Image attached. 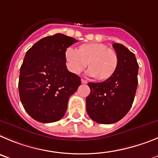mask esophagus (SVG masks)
<instances>
[{"label":"esophagus","instance_id":"1","mask_svg":"<svg viewBox=\"0 0 158 158\" xmlns=\"http://www.w3.org/2000/svg\"><path fill=\"white\" fill-rule=\"evenodd\" d=\"M81 82H82V83H83V84H86V83H87V81H86V79H81Z\"/></svg>","mask_w":158,"mask_h":158}]
</instances>
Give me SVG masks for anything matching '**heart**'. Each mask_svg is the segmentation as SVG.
Listing matches in <instances>:
<instances>
[{
  "instance_id": "obj_1",
  "label": "heart",
  "mask_w": 158,
  "mask_h": 158,
  "mask_svg": "<svg viewBox=\"0 0 158 158\" xmlns=\"http://www.w3.org/2000/svg\"><path fill=\"white\" fill-rule=\"evenodd\" d=\"M64 57L69 70L79 74L87 64L89 75L99 81L113 77L119 64V58L113 49L102 43L82 44L76 51L72 48L65 50Z\"/></svg>"
}]
</instances>
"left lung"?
<instances>
[{"label": "left lung", "instance_id": "8db88e82", "mask_svg": "<svg viewBox=\"0 0 158 158\" xmlns=\"http://www.w3.org/2000/svg\"><path fill=\"white\" fill-rule=\"evenodd\" d=\"M119 64L111 79L89 82L90 93L86 99V112L94 121L114 123L128 113L138 86L139 64L133 52L119 43L113 45Z\"/></svg>", "mask_w": 158, "mask_h": 158}]
</instances>
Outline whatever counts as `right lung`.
<instances>
[{"label":"right lung","mask_w":158,"mask_h":158,"mask_svg":"<svg viewBox=\"0 0 158 158\" xmlns=\"http://www.w3.org/2000/svg\"><path fill=\"white\" fill-rule=\"evenodd\" d=\"M76 38L56 34L42 38L27 52L20 68L19 93L22 105L34 120L52 123L65 114L69 98L81 84L68 71L64 52Z\"/></svg>","instance_id":"add662e5"}]
</instances>
